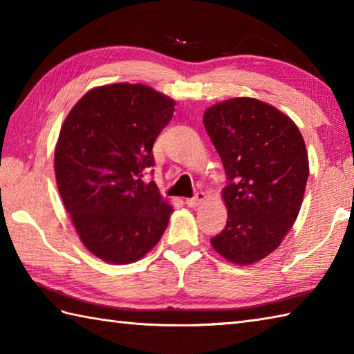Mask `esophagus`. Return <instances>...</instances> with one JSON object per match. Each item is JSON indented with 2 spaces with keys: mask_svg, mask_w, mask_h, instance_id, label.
I'll list each match as a JSON object with an SVG mask.
<instances>
[{
  "mask_svg": "<svg viewBox=\"0 0 354 354\" xmlns=\"http://www.w3.org/2000/svg\"><path fill=\"white\" fill-rule=\"evenodd\" d=\"M207 201V196H205V193H202V192H198L196 194H194L193 198H189V199H185V204L189 205V207H192V208H194V207H198V205H201V204H204V202Z\"/></svg>",
  "mask_w": 354,
  "mask_h": 354,
  "instance_id": "1",
  "label": "esophagus"
}]
</instances>
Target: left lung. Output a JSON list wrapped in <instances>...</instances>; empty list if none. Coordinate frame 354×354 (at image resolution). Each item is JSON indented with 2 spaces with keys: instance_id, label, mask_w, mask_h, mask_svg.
<instances>
[{
  "instance_id": "obj_1",
  "label": "left lung",
  "mask_w": 354,
  "mask_h": 354,
  "mask_svg": "<svg viewBox=\"0 0 354 354\" xmlns=\"http://www.w3.org/2000/svg\"><path fill=\"white\" fill-rule=\"evenodd\" d=\"M204 126L230 179L222 190L227 225L209 242L225 260L254 265L280 246L301 209L304 138L289 115L252 97L207 108Z\"/></svg>"
}]
</instances>
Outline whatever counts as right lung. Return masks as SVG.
<instances>
[{
    "label": "right lung",
    "mask_w": 354,
    "mask_h": 354,
    "mask_svg": "<svg viewBox=\"0 0 354 354\" xmlns=\"http://www.w3.org/2000/svg\"><path fill=\"white\" fill-rule=\"evenodd\" d=\"M175 104L124 82L89 89L66 115L55 149L56 184L80 242L97 259L138 261L167 228L173 207L142 178Z\"/></svg>",
    "instance_id": "add662e5"
}]
</instances>
